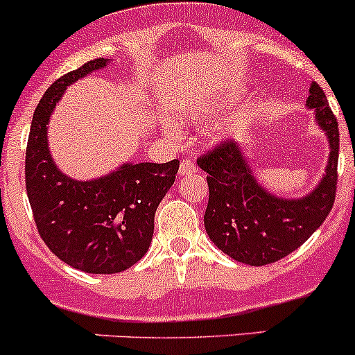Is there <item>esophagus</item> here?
<instances>
[{
	"label": "esophagus",
	"mask_w": 355,
	"mask_h": 355,
	"mask_svg": "<svg viewBox=\"0 0 355 355\" xmlns=\"http://www.w3.org/2000/svg\"><path fill=\"white\" fill-rule=\"evenodd\" d=\"M198 171V166H196V161L192 159H184L180 163V170H178V173L184 177V175H192Z\"/></svg>",
	"instance_id": "esophagus-1"
}]
</instances>
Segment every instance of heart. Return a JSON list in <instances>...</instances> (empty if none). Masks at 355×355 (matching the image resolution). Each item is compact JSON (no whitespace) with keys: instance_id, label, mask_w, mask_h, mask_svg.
<instances>
[{"instance_id":"obj_1","label":"heart","mask_w":355,"mask_h":355,"mask_svg":"<svg viewBox=\"0 0 355 355\" xmlns=\"http://www.w3.org/2000/svg\"><path fill=\"white\" fill-rule=\"evenodd\" d=\"M168 130H170V132H175V127H173V125H170V127H168Z\"/></svg>"}]
</instances>
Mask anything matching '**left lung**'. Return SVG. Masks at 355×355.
Masks as SVG:
<instances>
[{
	"instance_id": "1",
	"label": "left lung",
	"mask_w": 355,
	"mask_h": 355,
	"mask_svg": "<svg viewBox=\"0 0 355 355\" xmlns=\"http://www.w3.org/2000/svg\"><path fill=\"white\" fill-rule=\"evenodd\" d=\"M307 108L328 135L330 157L320 185L302 199H284L264 191L250 171L237 142L218 144L198 159L207 173L209 200L204 227L220 250L250 266L284 259L299 249L330 214L336 194L338 121L323 89L313 82Z\"/></svg>"
}]
</instances>
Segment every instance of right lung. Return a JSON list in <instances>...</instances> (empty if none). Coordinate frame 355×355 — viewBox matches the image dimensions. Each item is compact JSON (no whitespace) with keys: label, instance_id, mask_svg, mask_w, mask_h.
<instances>
[{"label":"right lung","instance_id":"obj_1","mask_svg":"<svg viewBox=\"0 0 355 355\" xmlns=\"http://www.w3.org/2000/svg\"><path fill=\"white\" fill-rule=\"evenodd\" d=\"M108 65L96 58L60 77L39 101L25 151V187L44 244L71 268L113 275L134 266L155 234V213L180 161L127 163L106 177L78 182L53 163L48 121L67 85Z\"/></svg>","mask_w":355,"mask_h":355}]
</instances>
